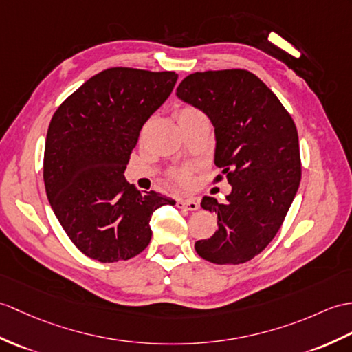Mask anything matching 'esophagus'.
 <instances>
[{"label":"esophagus","instance_id":"34e87169","mask_svg":"<svg viewBox=\"0 0 352 352\" xmlns=\"http://www.w3.org/2000/svg\"><path fill=\"white\" fill-rule=\"evenodd\" d=\"M177 207L178 208H184L189 211H196L199 208V202L196 201L195 198H189V199H177Z\"/></svg>","mask_w":352,"mask_h":352}]
</instances>
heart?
Masks as SVG:
<instances>
[{"label":"heart","instance_id":"1","mask_svg":"<svg viewBox=\"0 0 352 352\" xmlns=\"http://www.w3.org/2000/svg\"><path fill=\"white\" fill-rule=\"evenodd\" d=\"M196 117H204V113L199 111L193 108V106H184V108L179 109L177 112V120L178 122L179 121H184V120H189V118H196ZM170 177H173L177 183L179 184H189L190 183V170L186 169V168H179V169H175L170 173Z\"/></svg>","mask_w":352,"mask_h":352}]
</instances>
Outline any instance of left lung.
<instances>
[{
  "label": "left lung",
  "instance_id": "1",
  "mask_svg": "<svg viewBox=\"0 0 352 352\" xmlns=\"http://www.w3.org/2000/svg\"><path fill=\"white\" fill-rule=\"evenodd\" d=\"M178 99L214 126V163L232 192L225 204L204 196L217 231L195 243L198 255L220 265L248 263L263 252L287 216L301 178L297 127L263 80L241 69L196 72L182 80Z\"/></svg>",
  "mask_w": 352,
  "mask_h": 352
}]
</instances>
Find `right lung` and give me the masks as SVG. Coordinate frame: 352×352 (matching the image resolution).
I'll list each match as a JSON object with an SVG mask.
<instances>
[{"instance_id":"1","label":"right lung","mask_w":352,"mask_h":352,"mask_svg":"<svg viewBox=\"0 0 352 352\" xmlns=\"http://www.w3.org/2000/svg\"><path fill=\"white\" fill-rule=\"evenodd\" d=\"M177 79L175 72L106 69L54 113L45 144L46 195L63 230L88 258L117 263L139 255L150 244L154 211L175 204L136 190L124 170L142 126Z\"/></svg>"}]
</instances>
